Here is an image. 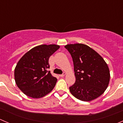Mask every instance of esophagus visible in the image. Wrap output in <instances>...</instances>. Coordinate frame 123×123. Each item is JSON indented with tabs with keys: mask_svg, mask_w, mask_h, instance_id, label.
Returning <instances> with one entry per match:
<instances>
[{
	"mask_svg": "<svg viewBox=\"0 0 123 123\" xmlns=\"http://www.w3.org/2000/svg\"><path fill=\"white\" fill-rule=\"evenodd\" d=\"M65 75V73H64L62 74H61V75H59V76H60L61 77H64Z\"/></svg>",
	"mask_w": 123,
	"mask_h": 123,
	"instance_id": "1",
	"label": "esophagus"
}]
</instances>
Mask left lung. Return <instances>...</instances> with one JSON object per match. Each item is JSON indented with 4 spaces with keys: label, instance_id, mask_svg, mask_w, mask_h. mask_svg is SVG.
Listing matches in <instances>:
<instances>
[{
    "label": "left lung",
    "instance_id": "1",
    "mask_svg": "<svg viewBox=\"0 0 123 123\" xmlns=\"http://www.w3.org/2000/svg\"><path fill=\"white\" fill-rule=\"evenodd\" d=\"M73 58L75 82L69 87L71 93L83 101H92L107 89L110 80L108 66L92 48L82 43L65 46Z\"/></svg>",
    "mask_w": 123,
    "mask_h": 123
}]
</instances>
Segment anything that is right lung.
<instances>
[{
    "label": "right lung",
    "instance_id": "1",
    "mask_svg": "<svg viewBox=\"0 0 123 123\" xmlns=\"http://www.w3.org/2000/svg\"><path fill=\"white\" fill-rule=\"evenodd\" d=\"M59 48L57 44L37 46L19 59L15 68V81L25 95L38 99L54 89L57 79L48 71L49 59Z\"/></svg>",
    "mask_w": 123,
    "mask_h": 123
}]
</instances>
